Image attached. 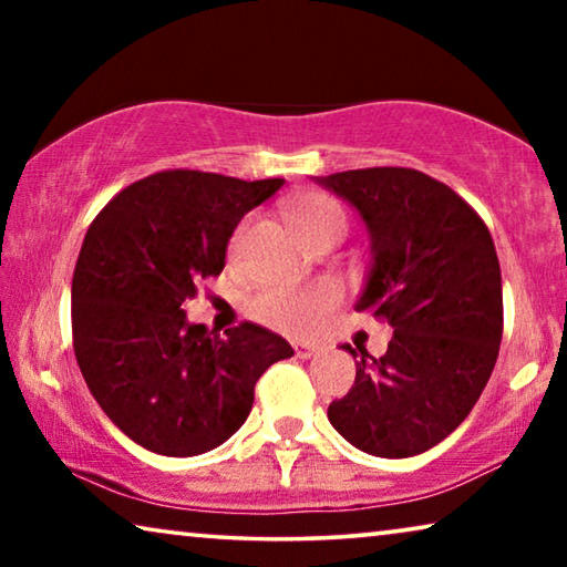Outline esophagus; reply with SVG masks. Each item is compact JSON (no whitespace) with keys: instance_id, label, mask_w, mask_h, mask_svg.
<instances>
[{"instance_id":"1","label":"esophagus","mask_w":567,"mask_h":567,"mask_svg":"<svg viewBox=\"0 0 567 567\" xmlns=\"http://www.w3.org/2000/svg\"><path fill=\"white\" fill-rule=\"evenodd\" d=\"M292 348H295V354L300 360H310L312 354L320 352L318 344H310V342H292Z\"/></svg>"}]
</instances>
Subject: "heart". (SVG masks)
Instances as JSON below:
<instances>
[{
  "label": "heart",
  "instance_id": "1",
  "mask_svg": "<svg viewBox=\"0 0 567 567\" xmlns=\"http://www.w3.org/2000/svg\"><path fill=\"white\" fill-rule=\"evenodd\" d=\"M287 219L302 243L324 233L330 227H344L342 207L332 197L320 195V192H307V195L295 197L287 205ZM340 302V287L334 282H318L305 287V290H272L257 292L249 300V315L257 322L270 324L275 330L305 334L318 330L328 312Z\"/></svg>",
  "mask_w": 567,
  "mask_h": 567
}]
</instances>
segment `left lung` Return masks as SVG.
I'll use <instances>...</instances> for the list:
<instances>
[{
    "label": "left lung",
    "mask_w": 567,
    "mask_h": 567,
    "mask_svg": "<svg viewBox=\"0 0 567 567\" xmlns=\"http://www.w3.org/2000/svg\"><path fill=\"white\" fill-rule=\"evenodd\" d=\"M360 215L370 267L354 310L392 328L382 358L344 344L358 375L330 402L332 427L362 453L412 457L475 408L503 338L493 237L463 197L405 167L312 177Z\"/></svg>",
    "instance_id": "1"
}]
</instances>
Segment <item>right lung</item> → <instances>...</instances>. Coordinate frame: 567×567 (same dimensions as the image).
<instances>
[{
	"mask_svg": "<svg viewBox=\"0 0 567 567\" xmlns=\"http://www.w3.org/2000/svg\"><path fill=\"white\" fill-rule=\"evenodd\" d=\"M285 179L157 172L122 189L90 225L72 277V334L82 378L132 443L167 457L233 437L255 382L295 350L243 322L225 334L187 320L185 302L225 270L229 237Z\"/></svg>",
	"mask_w": 567,
	"mask_h": 567,
	"instance_id": "right-lung-1",
	"label": "right lung"
}]
</instances>
